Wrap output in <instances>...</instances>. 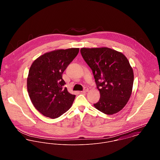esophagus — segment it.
Wrapping results in <instances>:
<instances>
[{
	"label": "esophagus",
	"mask_w": 160,
	"mask_h": 160,
	"mask_svg": "<svg viewBox=\"0 0 160 160\" xmlns=\"http://www.w3.org/2000/svg\"><path fill=\"white\" fill-rule=\"evenodd\" d=\"M89 91V88H88V87H85L84 88V89H83V91H81V92H82V93H84V92H87Z\"/></svg>",
	"instance_id": "esophagus-1"
}]
</instances>
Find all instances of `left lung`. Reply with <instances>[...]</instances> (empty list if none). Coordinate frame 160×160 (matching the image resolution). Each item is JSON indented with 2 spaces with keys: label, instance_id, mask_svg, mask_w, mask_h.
I'll return each mask as SVG.
<instances>
[{
  "label": "left lung",
  "instance_id": "1",
  "mask_svg": "<svg viewBox=\"0 0 160 160\" xmlns=\"http://www.w3.org/2000/svg\"><path fill=\"white\" fill-rule=\"evenodd\" d=\"M80 51L100 91V98L94 107L105 114L118 113L126 105L132 90L134 72L128 60L107 47L82 48Z\"/></svg>",
  "mask_w": 160,
  "mask_h": 160
}]
</instances>
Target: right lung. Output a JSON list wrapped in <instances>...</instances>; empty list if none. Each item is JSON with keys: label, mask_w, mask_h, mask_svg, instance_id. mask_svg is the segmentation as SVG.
I'll list each match as a JSON object with an SVG mask.
<instances>
[{"label": "right lung", "mask_w": 160, "mask_h": 160, "mask_svg": "<svg viewBox=\"0 0 160 160\" xmlns=\"http://www.w3.org/2000/svg\"><path fill=\"white\" fill-rule=\"evenodd\" d=\"M78 48L57 50L42 55L31 66L27 88L34 107L44 116L55 119L67 112L76 95L69 93L62 74L77 56Z\"/></svg>", "instance_id": "add662e5"}]
</instances>
